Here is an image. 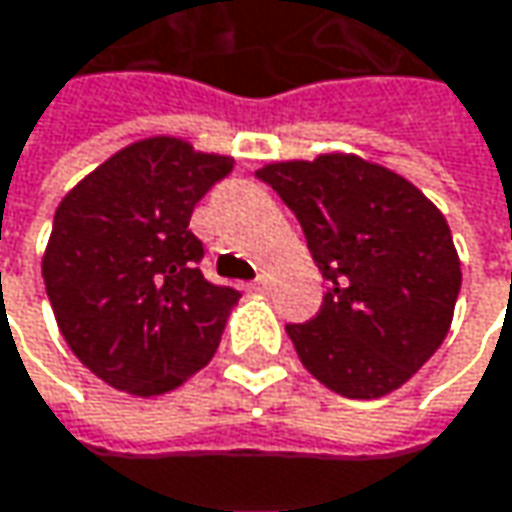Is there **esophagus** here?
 <instances>
[{
    "label": "esophagus",
    "mask_w": 512,
    "mask_h": 512,
    "mask_svg": "<svg viewBox=\"0 0 512 512\" xmlns=\"http://www.w3.org/2000/svg\"><path fill=\"white\" fill-rule=\"evenodd\" d=\"M249 290H252V293H266V290H269V278H266V275H260L257 281L249 284Z\"/></svg>",
    "instance_id": "34e87169"
}]
</instances>
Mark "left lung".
Returning <instances> with one entry per match:
<instances>
[{
	"instance_id": "left-lung-1",
	"label": "left lung",
	"mask_w": 512,
	"mask_h": 512,
	"mask_svg": "<svg viewBox=\"0 0 512 512\" xmlns=\"http://www.w3.org/2000/svg\"><path fill=\"white\" fill-rule=\"evenodd\" d=\"M296 213L325 281L319 313L287 325L304 369L346 398H381L440 349L460 293V257L437 205L357 155L257 169Z\"/></svg>"
}]
</instances>
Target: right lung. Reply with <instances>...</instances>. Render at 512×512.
<instances>
[{"mask_svg":"<svg viewBox=\"0 0 512 512\" xmlns=\"http://www.w3.org/2000/svg\"><path fill=\"white\" fill-rule=\"evenodd\" d=\"M234 158L181 137L137 140L55 210L43 284L72 354L108 387L163 395L208 366L240 293L199 269L196 202Z\"/></svg>","mask_w":512,"mask_h":512,"instance_id":"right-lung-1","label":"right lung"}]
</instances>
